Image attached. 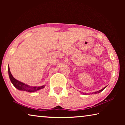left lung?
<instances>
[{"label":"left lung","mask_w":125,"mask_h":125,"mask_svg":"<svg viewBox=\"0 0 125 125\" xmlns=\"http://www.w3.org/2000/svg\"><path fill=\"white\" fill-rule=\"evenodd\" d=\"M106 88V86H105V87H104V88H103V89H101V90H99V91H98V92H94V93H94V94H98V93H100L101 92H102V91H103V90H104V89H105ZM83 94H84V95H86V93H83Z\"/></svg>","instance_id":"8db88e82"}]
</instances>
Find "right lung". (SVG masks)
Instances as JSON below:
<instances>
[{
    "label": "right lung",
    "instance_id": "obj_1",
    "mask_svg": "<svg viewBox=\"0 0 125 125\" xmlns=\"http://www.w3.org/2000/svg\"><path fill=\"white\" fill-rule=\"evenodd\" d=\"M8 73H9V76L10 81H11L12 84H13V85L17 89L22 91H26V92L30 93H33L45 88V85H43L41 86H31L27 85L26 84H25L24 83H22L21 82H20L19 81V80H16L15 78L12 75L11 72H10L9 65H8Z\"/></svg>",
    "mask_w": 125,
    "mask_h": 125
}]
</instances>
